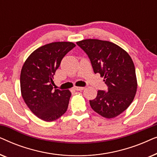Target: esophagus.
<instances>
[{"label":"esophagus","instance_id":"1","mask_svg":"<svg viewBox=\"0 0 157 157\" xmlns=\"http://www.w3.org/2000/svg\"><path fill=\"white\" fill-rule=\"evenodd\" d=\"M74 89L76 90V91H82V90L84 89V87H81V86H75Z\"/></svg>","mask_w":157,"mask_h":157}]
</instances>
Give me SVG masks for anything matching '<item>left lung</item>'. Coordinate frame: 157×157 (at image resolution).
<instances>
[{
    "label": "left lung",
    "instance_id": "left-lung-1",
    "mask_svg": "<svg viewBox=\"0 0 157 157\" xmlns=\"http://www.w3.org/2000/svg\"><path fill=\"white\" fill-rule=\"evenodd\" d=\"M76 44L89 58L94 72L104 77L107 91L98 90L90 100L92 109L103 117L114 118L129 106L136 95L137 81L134 64L124 49L113 43L86 39Z\"/></svg>",
    "mask_w": 157,
    "mask_h": 157
}]
</instances>
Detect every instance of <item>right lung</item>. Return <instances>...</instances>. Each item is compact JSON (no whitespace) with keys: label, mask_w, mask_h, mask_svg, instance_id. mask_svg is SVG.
<instances>
[{"label":"right lung","mask_w":157,"mask_h":157,"mask_svg":"<svg viewBox=\"0 0 157 157\" xmlns=\"http://www.w3.org/2000/svg\"><path fill=\"white\" fill-rule=\"evenodd\" d=\"M76 45L54 42L34 51L23 64L21 72V95L28 107L39 119L53 121L68 109L69 90L53 89V78L61 60Z\"/></svg>","instance_id":"1"}]
</instances>
